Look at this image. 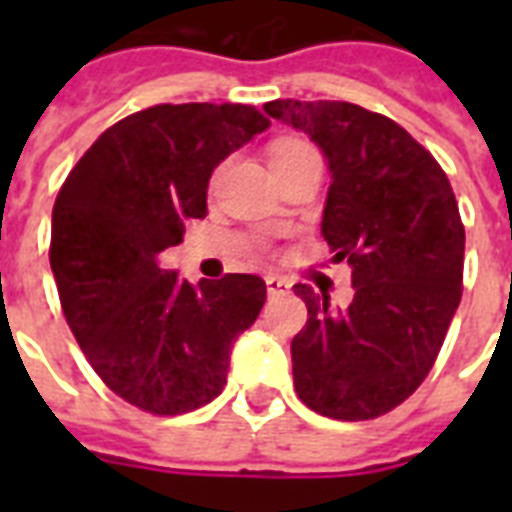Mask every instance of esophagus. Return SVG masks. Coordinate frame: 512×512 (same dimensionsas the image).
<instances>
[{
    "label": "esophagus",
    "instance_id": "1",
    "mask_svg": "<svg viewBox=\"0 0 512 512\" xmlns=\"http://www.w3.org/2000/svg\"><path fill=\"white\" fill-rule=\"evenodd\" d=\"M265 287H268V297H281L287 295L289 289H292V284H289L287 279H281V276L268 273V276H265Z\"/></svg>",
    "mask_w": 512,
    "mask_h": 512
}]
</instances>
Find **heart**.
Instances as JSON below:
<instances>
[{
	"label": "heart",
	"instance_id": "1",
	"mask_svg": "<svg viewBox=\"0 0 512 512\" xmlns=\"http://www.w3.org/2000/svg\"><path fill=\"white\" fill-rule=\"evenodd\" d=\"M271 167L281 170V167H292V164L308 162V159H319L316 148L303 138H279L271 143Z\"/></svg>",
	"mask_w": 512,
	"mask_h": 512
}]
</instances>
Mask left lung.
I'll return each instance as SVG.
<instances>
[{"label":"left lung","mask_w":512,"mask_h":512,"mask_svg":"<svg viewBox=\"0 0 512 512\" xmlns=\"http://www.w3.org/2000/svg\"><path fill=\"white\" fill-rule=\"evenodd\" d=\"M332 170L321 236L353 268V303L297 284L308 321L292 340L300 401L332 420H374L420 388L462 297L465 225L449 177L393 119L345 100H271Z\"/></svg>","instance_id":"obj_1"}]
</instances>
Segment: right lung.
<instances>
[{
  "mask_svg": "<svg viewBox=\"0 0 512 512\" xmlns=\"http://www.w3.org/2000/svg\"><path fill=\"white\" fill-rule=\"evenodd\" d=\"M268 124L241 103L143 108L111 124L60 185V308L100 380L143 412L175 417L220 396L233 342L263 308L260 276L193 287L156 257L183 241V220L207 215L217 164Z\"/></svg>",
  "mask_w": 512,
  "mask_h": 512,
  "instance_id": "right-lung-1",
  "label": "right lung"
}]
</instances>
